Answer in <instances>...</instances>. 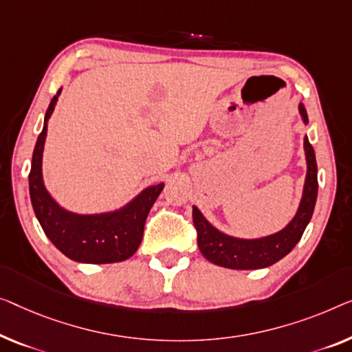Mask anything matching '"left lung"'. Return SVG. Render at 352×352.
<instances>
[{
  "label": "left lung",
  "instance_id": "8db88e82",
  "mask_svg": "<svg viewBox=\"0 0 352 352\" xmlns=\"http://www.w3.org/2000/svg\"><path fill=\"white\" fill-rule=\"evenodd\" d=\"M298 110H300L303 123H308L307 110L303 104L298 106ZM303 146H305L308 167L303 196L296 217L280 232L253 240L230 237L213 228L199 212V208L192 207V223L197 230V246L204 258L217 265L226 267V269L253 270L275 264L291 253L310 223L318 197V164L308 138L303 139Z\"/></svg>",
  "mask_w": 352,
  "mask_h": 352
}]
</instances>
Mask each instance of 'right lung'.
Masks as SVG:
<instances>
[{"mask_svg":"<svg viewBox=\"0 0 352 352\" xmlns=\"http://www.w3.org/2000/svg\"><path fill=\"white\" fill-rule=\"evenodd\" d=\"M58 93L52 98L45 112L44 128L36 140L30 170V197L36 218L52 243L63 254L87 264H110L131 258L142 242L145 219L153 207L164 183L150 186L139 194L128 206L117 212L101 214H77L61 208L42 182V150L49 122Z\"/></svg>","mask_w":352,"mask_h":352,"instance_id":"add662e5","label":"right lung"}]
</instances>
